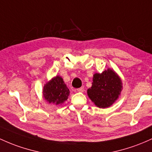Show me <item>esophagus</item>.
Wrapping results in <instances>:
<instances>
[{
	"instance_id": "esophagus-1",
	"label": "esophagus",
	"mask_w": 152,
	"mask_h": 152,
	"mask_svg": "<svg viewBox=\"0 0 152 152\" xmlns=\"http://www.w3.org/2000/svg\"><path fill=\"white\" fill-rule=\"evenodd\" d=\"M84 91V87H81V88H79V89H77V91H79V92H83Z\"/></svg>"
}]
</instances>
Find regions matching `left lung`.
<instances>
[{"mask_svg": "<svg viewBox=\"0 0 152 152\" xmlns=\"http://www.w3.org/2000/svg\"><path fill=\"white\" fill-rule=\"evenodd\" d=\"M122 81L113 70L108 68L102 73H94L92 86L87 94L99 108L110 107L118 99L122 91Z\"/></svg>", "mask_w": 152, "mask_h": 152, "instance_id": "obj_1", "label": "left lung"}]
</instances>
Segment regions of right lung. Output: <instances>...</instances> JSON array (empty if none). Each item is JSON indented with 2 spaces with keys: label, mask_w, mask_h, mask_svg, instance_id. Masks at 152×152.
Listing matches in <instances>:
<instances>
[{
  "label": "right lung",
  "mask_w": 152,
  "mask_h": 152,
  "mask_svg": "<svg viewBox=\"0 0 152 152\" xmlns=\"http://www.w3.org/2000/svg\"><path fill=\"white\" fill-rule=\"evenodd\" d=\"M43 97L52 104H61L67 100L70 91L61 76H56L43 87Z\"/></svg>",
  "instance_id": "obj_1"
}]
</instances>
